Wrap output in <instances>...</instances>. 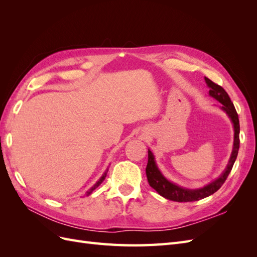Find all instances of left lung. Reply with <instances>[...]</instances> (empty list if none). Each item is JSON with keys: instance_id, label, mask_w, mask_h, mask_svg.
Returning a JSON list of instances; mask_svg holds the SVG:
<instances>
[{"instance_id": "1", "label": "left lung", "mask_w": 257, "mask_h": 257, "mask_svg": "<svg viewBox=\"0 0 257 257\" xmlns=\"http://www.w3.org/2000/svg\"><path fill=\"white\" fill-rule=\"evenodd\" d=\"M205 81L207 83V87L209 88V95L222 104V106H220V109L228 115V118L232 124V127H234V144H232V150L224 172L217 177L215 180L199 189H186L183 188V186H180L172 181H169L168 179L162 174L160 168L158 167L152 151L150 149H148V164L146 167L148 182H149L151 188L157 191L161 196L169 200L178 201V203L196 201L199 199L206 198L210 195H212L213 193H215L223 185L225 180H226V178L232 168V165H234V163L237 159L239 151L240 125L238 114L234 107V104H232L226 91H225L221 85L212 82L209 78H207V77H205Z\"/></svg>"}]
</instances>
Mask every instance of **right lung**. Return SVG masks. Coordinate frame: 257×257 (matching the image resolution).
<instances>
[{"label":"right lung","mask_w":257,"mask_h":257,"mask_svg":"<svg viewBox=\"0 0 257 257\" xmlns=\"http://www.w3.org/2000/svg\"><path fill=\"white\" fill-rule=\"evenodd\" d=\"M107 173H108V167H107V169L105 170V173L102 175V177H100L99 179H98V180L96 181V183L94 184V185H93L92 186V188L89 190V191H87V192H85V195H87V196H89L90 195V194L93 192V191H94L96 188H97V186L100 184V183H102L104 180H105V178H106V176H107Z\"/></svg>","instance_id":"1"}]
</instances>
